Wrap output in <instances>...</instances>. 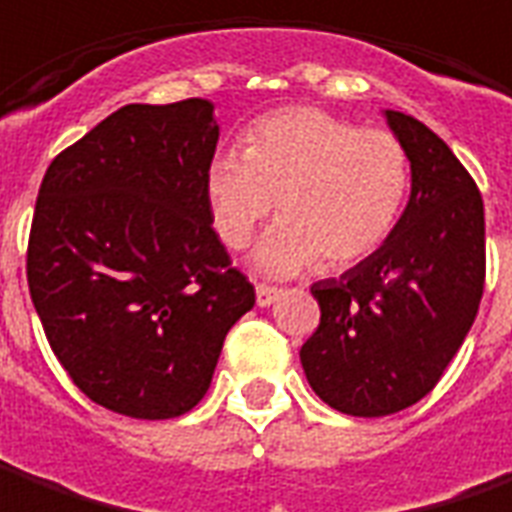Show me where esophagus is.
Instances as JSON below:
<instances>
[{
	"label": "esophagus",
	"instance_id": "esophagus-1",
	"mask_svg": "<svg viewBox=\"0 0 512 512\" xmlns=\"http://www.w3.org/2000/svg\"><path fill=\"white\" fill-rule=\"evenodd\" d=\"M278 295H281L278 287H267V284H259V287H256V303H259V306H270V303H276Z\"/></svg>",
	"mask_w": 512,
	"mask_h": 512
}]
</instances>
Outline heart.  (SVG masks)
<instances>
[{"label":"heart","mask_w":512,"mask_h":512,"mask_svg":"<svg viewBox=\"0 0 512 512\" xmlns=\"http://www.w3.org/2000/svg\"><path fill=\"white\" fill-rule=\"evenodd\" d=\"M242 144V153L211 158L203 192L228 248H242L278 200L281 222L253 250L267 276H292L320 259L343 270L396 231L412 186L410 153L396 133L298 105L256 119Z\"/></svg>","instance_id":"1"}]
</instances>
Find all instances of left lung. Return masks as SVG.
Masks as SVG:
<instances>
[{
	"label": "left lung",
	"mask_w": 512,
	"mask_h": 512,
	"mask_svg": "<svg viewBox=\"0 0 512 512\" xmlns=\"http://www.w3.org/2000/svg\"><path fill=\"white\" fill-rule=\"evenodd\" d=\"M384 116L410 153V203L373 256L312 284L320 326L301 348L312 390L357 418L407 410L440 382L485 287L477 183L424 122Z\"/></svg>",
	"instance_id": "8db88e82"
}]
</instances>
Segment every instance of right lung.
I'll return each mask as SVG.
<instances>
[{"mask_svg":"<svg viewBox=\"0 0 512 512\" xmlns=\"http://www.w3.org/2000/svg\"><path fill=\"white\" fill-rule=\"evenodd\" d=\"M209 100L125 105L49 164L27 284L49 345L94 404L164 421L209 390L256 292L231 267L203 192Z\"/></svg>","mask_w":512,"mask_h":512,"instance_id":"obj_1","label":"right lung"}]
</instances>
